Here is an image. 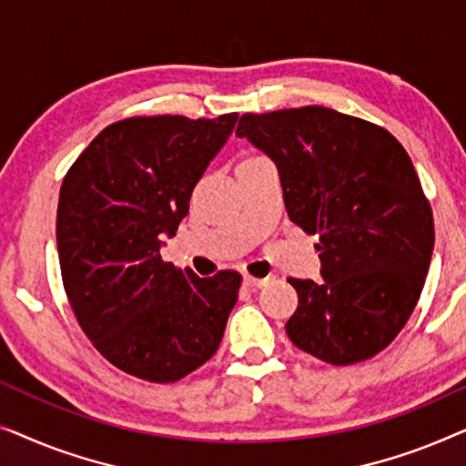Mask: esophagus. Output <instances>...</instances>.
Returning a JSON list of instances; mask_svg holds the SVG:
<instances>
[{
	"instance_id": "esophagus-1",
	"label": "esophagus",
	"mask_w": 466,
	"mask_h": 466,
	"mask_svg": "<svg viewBox=\"0 0 466 466\" xmlns=\"http://www.w3.org/2000/svg\"><path fill=\"white\" fill-rule=\"evenodd\" d=\"M269 282H271V278H252V276L244 278V284L252 286V289H260V286H267Z\"/></svg>"
}]
</instances>
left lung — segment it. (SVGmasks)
Wrapping results in <instances>:
<instances>
[{
    "instance_id": "8db88e82",
    "label": "left lung",
    "mask_w": 466,
    "mask_h": 466,
    "mask_svg": "<svg viewBox=\"0 0 466 466\" xmlns=\"http://www.w3.org/2000/svg\"><path fill=\"white\" fill-rule=\"evenodd\" d=\"M235 133L273 158L289 218L320 238V282L289 278L290 341L335 367L373 359L410 320L435 246L410 155L384 127L322 106L244 114Z\"/></svg>"
}]
</instances>
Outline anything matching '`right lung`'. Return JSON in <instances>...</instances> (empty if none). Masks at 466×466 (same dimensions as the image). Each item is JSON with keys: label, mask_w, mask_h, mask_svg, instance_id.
Returning <instances> with one entry per match:
<instances>
[{"label": "right lung", "mask_w": 466, "mask_h": 466, "mask_svg": "<svg viewBox=\"0 0 466 466\" xmlns=\"http://www.w3.org/2000/svg\"><path fill=\"white\" fill-rule=\"evenodd\" d=\"M238 114L131 116L107 125L63 177L56 248L80 329L107 362L171 384L214 356L238 303L241 276L199 278L165 263L195 184Z\"/></svg>", "instance_id": "add662e5"}]
</instances>
